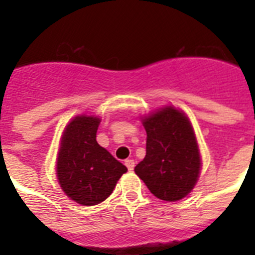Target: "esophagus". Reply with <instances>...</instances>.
Wrapping results in <instances>:
<instances>
[{
    "instance_id": "esophagus-1",
    "label": "esophagus",
    "mask_w": 255,
    "mask_h": 255,
    "mask_svg": "<svg viewBox=\"0 0 255 255\" xmlns=\"http://www.w3.org/2000/svg\"><path fill=\"white\" fill-rule=\"evenodd\" d=\"M124 164H126V167L128 168V170H133V168H135V161L131 159L126 160V161H124Z\"/></svg>"
}]
</instances>
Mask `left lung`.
<instances>
[{"label":"left lung","instance_id":"left-lung-1","mask_svg":"<svg viewBox=\"0 0 255 255\" xmlns=\"http://www.w3.org/2000/svg\"><path fill=\"white\" fill-rule=\"evenodd\" d=\"M147 153L135 173L151 193L164 201H178L193 189L201 159L189 119L168 106L143 118Z\"/></svg>","mask_w":255,"mask_h":255}]
</instances>
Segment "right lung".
Instances as JSON below:
<instances>
[{"label":"right lung","instance_id":"right-lung-1","mask_svg":"<svg viewBox=\"0 0 255 255\" xmlns=\"http://www.w3.org/2000/svg\"><path fill=\"white\" fill-rule=\"evenodd\" d=\"M100 119L75 116L65 128L58 152L57 176L62 189L81 205H98L112 193L127 167L96 141Z\"/></svg>","mask_w":255,"mask_h":255}]
</instances>
